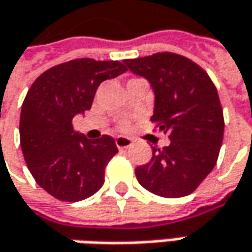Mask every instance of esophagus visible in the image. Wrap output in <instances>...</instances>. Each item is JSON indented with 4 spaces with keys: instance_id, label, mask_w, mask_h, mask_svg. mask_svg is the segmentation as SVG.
<instances>
[{
    "instance_id": "1",
    "label": "esophagus",
    "mask_w": 252,
    "mask_h": 252,
    "mask_svg": "<svg viewBox=\"0 0 252 252\" xmlns=\"http://www.w3.org/2000/svg\"><path fill=\"white\" fill-rule=\"evenodd\" d=\"M115 143H116V147H118L119 150H122V149H127V147H130L131 139H129V137H125V136H118V137H116V140H115Z\"/></svg>"
}]
</instances>
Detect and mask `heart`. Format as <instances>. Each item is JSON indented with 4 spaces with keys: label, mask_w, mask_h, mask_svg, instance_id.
Instances as JSON below:
<instances>
[{
    "label": "heart",
    "mask_w": 252,
    "mask_h": 252,
    "mask_svg": "<svg viewBox=\"0 0 252 252\" xmlns=\"http://www.w3.org/2000/svg\"><path fill=\"white\" fill-rule=\"evenodd\" d=\"M127 126H129V123H127V122H122L121 123V129H126Z\"/></svg>",
    "instance_id": "1"
}]
</instances>
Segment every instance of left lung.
Wrapping results in <instances>:
<instances>
[{
  "instance_id": "obj_1",
  "label": "left lung",
  "mask_w": 252,
  "mask_h": 252,
  "mask_svg": "<svg viewBox=\"0 0 252 252\" xmlns=\"http://www.w3.org/2000/svg\"><path fill=\"white\" fill-rule=\"evenodd\" d=\"M154 90L151 122L169 146L151 147V160L136 168L143 188L164 198L192 193L215 168L224 133L219 94L208 73L188 57L162 52L123 60Z\"/></svg>"
}]
</instances>
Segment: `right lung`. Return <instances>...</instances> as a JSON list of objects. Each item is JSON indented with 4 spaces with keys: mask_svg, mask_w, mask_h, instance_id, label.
<instances>
[{
    "mask_svg": "<svg viewBox=\"0 0 252 252\" xmlns=\"http://www.w3.org/2000/svg\"><path fill=\"white\" fill-rule=\"evenodd\" d=\"M127 71L121 62L75 59L40 74L25 96L19 137L26 165L39 187L59 200L78 202L96 193L118 153L113 137L90 140L73 119L91 109L98 87Z\"/></svg>",
    "mask_w": 252,
    "mask_h": 252,
    "instance_id": "add662e5",
    "label": "right lung"
}]
</instances>
